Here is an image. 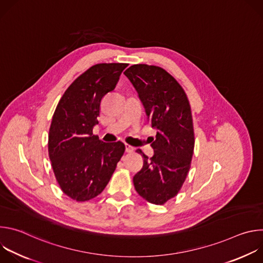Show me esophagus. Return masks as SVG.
<instances>
[{"label": "esophagus", "mask_w": 263, "mask_h": 263, "mask_svg": "<svg viewBox=\"0 0 263 263\" xmlns=\"http://www.w3.org/2000/svg\"><path fill=\"white\" fill-rule=\"evenodd\" d=\"M125 147H126V152H127V153H132V152L134 151V147L131 146V145L128 144V143L125 144Z\"/></svg>", "instance_id": "34e87169"}]
</instances>
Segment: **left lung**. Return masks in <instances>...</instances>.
I'll return each mask as SVG.
<instances>
[{
  "mask_svg": "<svg viewBox=\"0 0 263 263\" xmlns=\"http://www.w3.org/2000/svg\"><path fill=\"white\" fill-rule=\"evenodd\" d=\"M141 100L146 116L157 129L152 142L154 156L143 158L133 177L137 194L147 202L163 205L176 197L190 172L195 132L190 101L178 81L162 67L131 65L124 72Z\"/></svg>",
  "mask_w": 263,
  "mask_h": 263,
  "instance_id": "8db88e82",
  "label": "left lung"
}]
</instances>
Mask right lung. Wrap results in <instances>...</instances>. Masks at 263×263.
Returning a JSON list of instances; mask_svg holds the SVG:
<instances>
[{"label": "right lung", "instance_id": "1", "mask_svg": "<svg viewBox=\"0 0 263 263\" xmlns=\"http://www.w3.org/2000/svg\"><path fill=\"white\" fill-rule=\"evenodd\" d=\"M128 63H98L64 91L52 118L48 149L63 194L77 202L99 196L125 152L121 141L103 142L92 133L102 99L114 90Z\"/></svg>", "mask_w": 263, "mask_h": 263}]
</instances>
